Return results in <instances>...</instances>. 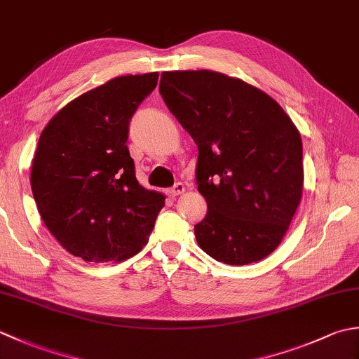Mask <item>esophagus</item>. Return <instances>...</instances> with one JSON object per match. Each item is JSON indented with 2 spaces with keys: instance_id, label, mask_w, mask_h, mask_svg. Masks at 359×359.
Instances as JSON below:
<instances>
[{
  "instance_id": "34e87169",
  "label": "esophagus",
  "mask_w": 359,
  "mask_h": 359,
  "mask_svg": "<svg viewBox=\"0 0 359 359\" xmlns=\"http://www.w3.org/2000/svg\"><path fill=\"white\" fill-rule=\"evenodd\" d=\"M185 189H187V187H185L184 184H175V185L170 189V191H168V194L175 197V196H179V194H184Z\"/></svg>"
}]
</instances>
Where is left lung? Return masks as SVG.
Listing matches in <instances>:
<instances>
[{
	"label": "left lung",
	"instance_id": "obj_1",
	"mask_svg": "<svg viewBox=\"0 0 359 359\" xmlns=\"http://www.w3.org/2000/svg\"><path fill=\"white\" fill-rule=\"evenodd\" d=\"M158 90L199 149L197 189L208 205L194 226L199 247L228 265L271 255L302 197L292 118L264 90L208 69L163 72Z\"/></svg>",
	"mask_w": 359,
	"mask_h": 359
}]
</instances>
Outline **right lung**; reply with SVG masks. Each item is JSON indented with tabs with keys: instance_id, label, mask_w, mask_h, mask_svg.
<instances>
[{
	"instance_id": "add662e5",
	"label": "right lung",
	"mask_w": 359,
	"mask_h": 359,
	"mask_svg": "<svg viewBox=\"0 0 359 359\" xmlns=\"http://www.w3.org/2000/svg\"><path fill=\"white\" fill-rule=\"evenodd\" d=\"M158 72L121 75L74 98L46 125L30 185L44 225L88 262H121L147 245L165 196L135 179L128 126Z\"/></svg>"
}]
</instances>
